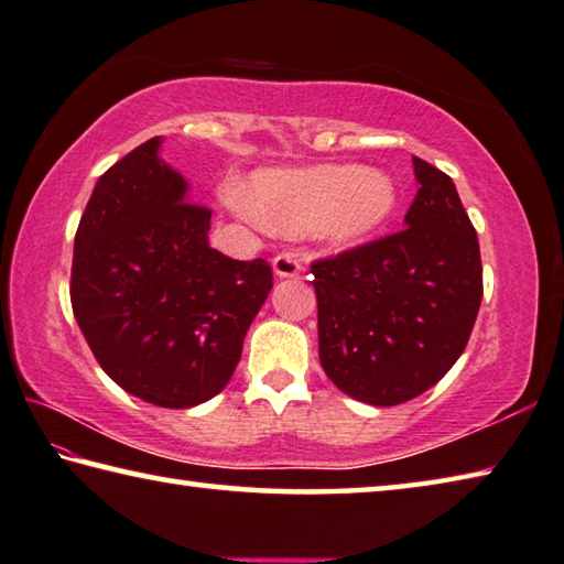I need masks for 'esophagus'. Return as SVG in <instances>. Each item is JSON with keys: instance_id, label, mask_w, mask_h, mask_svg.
<instances>
[{"instance_id": "esophagus-1", "label": "esophagus", "mask_w": 564, "mask_h": 564, "mask_svg": "<svg viewBox=\"0 0 564 564\" xmlns=\"http://www.w3.org/2000/svg\"><path fill=\"white\" fill-rule=\"evenodd\" d=\"M276 276H297L302 272V260L294 252H282L272 260Z\"/></svg>"}]
</instances>
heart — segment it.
<instances>
[{
	"label": "heart",
	"mask_w": 564,
	"mask_h": 564,
	"mask_svg": "<svg viewBox=\"0 0 564 564\" xmlns=\"http://www.w3.org/2000/svg\"><path fill=\"white\" fill-rule=\"evenodd\" d=\"M223 195L247 223L284 235L312 230L332 245L361 242L389 220L399 203L387 173L357 165L262 171L252 177V195L237 183H227Z\"/></svg>",
	"instance_id": "heart-1"
}]
</instances>
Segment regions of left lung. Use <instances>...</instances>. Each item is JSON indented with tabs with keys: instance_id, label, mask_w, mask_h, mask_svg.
<instances>
[{
	"instance_id": "left-lung-1",
	"label": "left lung",
	"mask_w": 564,
	"mask_h": 564,
	"mask_svg": "<svg viewBox=\"0 0 564 564\" xmlns=\"http://www.w3.org/2000/svg\"><path fill=\"white\" fill-rule=\"evenodd\" d=\"M413 173L403 230L312 262L322 367L371 406H399L446 377L482 300L478 235L456 185L421 158Z\"/></svg>"
}]
</instances>
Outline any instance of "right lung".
Here are the masks:
<instances>
[{"mask_svg":"<svg viewBox=\"0 0 564 564\" xmlns=\"http://www.w3.org/2000/svg\"><path fill=\"white\" fill-rule=\"evenodd\" d=\"M151 138L98 177L78 223L72 307L118 387L163 409H191L230 381L272 267L207 242L213 210Z\"/></svg>","mask_w":564,"mask_h":564,"instance_id":"right-lung-1","label":"right lung"}]
</instances>
